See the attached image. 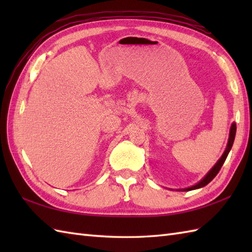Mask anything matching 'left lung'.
I'll list each match as a JSON object with an SVG mask.
<instances>
[{"label": "left lung", "mask_w": 252, "mask_h": 252, "mask_svg": "<svg viewBox=\"0 0 252 252\" xmlns=\"http://www.w3.org/2000/svg\"><path fill=\"white\" fill-rule=\"evenodd\" d=\"M235 135H236V125H235V123H233L232 126H231V132H229V137H228L227 146H226L225 152H224V154L222 155V157H221L220 159H219V161L216 163L215 167H213V168L210 170V172H209V173L205 176V178H203V179L199 182V183L194 185V186H191V187H189V189H184V190H191V189H200V187H203V186H206L208 183H210V182L216 178V175L219 173V171L221 170L223 163L225 162V160H226V157H227V155H228L229 151H231V148H232V146H233V143H234V140H235Z\"/></svg>", "instance_id": "obj_1"}]
</instances>
